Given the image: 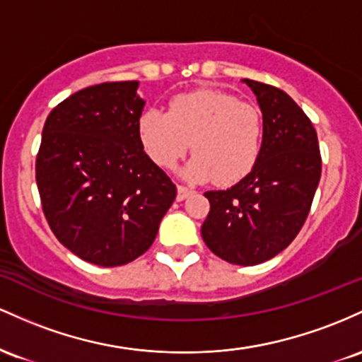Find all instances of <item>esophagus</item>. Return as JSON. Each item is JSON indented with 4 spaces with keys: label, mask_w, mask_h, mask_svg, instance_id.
<instances>
[{
    "label": "esophagus",
    "mask_w": 362,
    "mask_h": 362,
    "mask_svg": "<svg viewBox=\"0 0 362 362\" xmlns=\"http://www.w3.org/2000/svg\"><path fill=\"white\" fill-rule=\"evenodd\" d=\"M193 193L192 188H186V186H177V200L182 202L185 198H188Z\"/></svg>",
    "instance_id": "1"
}]
</instances>
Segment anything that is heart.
I'll use <instances>...</instances> for the list:
<instances>
[{"instance_id": "b5f03b06", "label": "heart", "mask_w": 362, "mask_h": 362, "mask_svg": "<svg viewBox=\"0 0 362 362\" xmlns=\"http://www.w3.org/2000/svg\"><path fill=\"white\" fill-rule=\"evenodd\" d=\"M138 136L147 156L170 169L188 152L181 170L186 180L233 185L253 170L262 152V116L253 105L221 90L177 93L168 111L148 107L138 119Z\"/></svg>"}]
</instances>
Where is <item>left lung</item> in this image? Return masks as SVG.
Instances as JSON below:
<instances>
[{
    "instance_id": "obj_1",
    "label": "left lung",
    "mask_w": 362,
    "mask_h": 362,
    "mask_svg": "<svg viewBox=\"0 0 362 362\" xmlns=\"http://www.w3.org/2000/svg\"><path fill=\"white\" fill-rule=\"evenodd\" d=\"M263 117L259 159L229 189L206 192L205 245L233 265H258L291 245L310 214L322 176L318 136L310 117L286 92L243 80Z\"/></svg>"
}]
</instances>
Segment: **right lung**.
I'll return each mask as SVG.
<instances>
[{"instance_id": "obj_1", "label": "right lung", "mask_w": 362, "mask_h": 362, "mask_svg": "<svg viewBox=\"0 0 362 362\" xmlns=\"http://www.w3.org/2000/svg\"><path fill=\"white\" fill-rule=\"evenodd\" d=\"M138 85L83 88L56 105L42 129L35 180L44 215L61 245L93 265L144 255L176 198L138 136Z\"/></svg>"}]
</instances>
